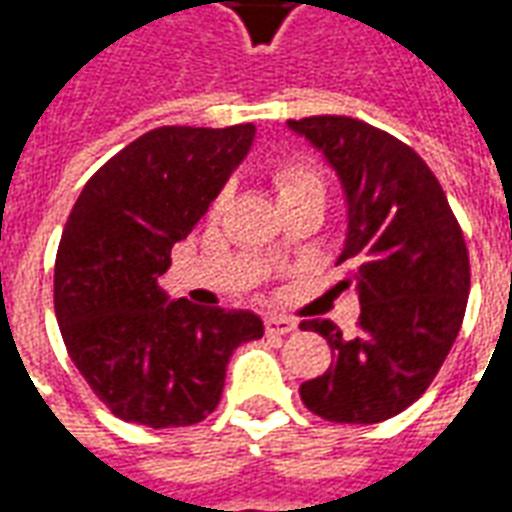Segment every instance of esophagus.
I'll list each match as a JSON object with an SVG mask.
<instances>
[{"label":"esophagus","mask_w":512,"mask_h":512,"mask_svg":"<svg viewBox=\"0 0 512 512\" xmlns=\"http://www.w3.org/2000/svg\"><path fill=\"white\" fill-rule=\"evenodd\" d=\"M296 332V321L288 318V315H266V334L271 337H282V334H290Z\"/></svg>","instance_id":"34e87169"}]
</instances>
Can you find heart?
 <instances>
[{
    "label": "heart",
    "mask_w": 512,
    "mask_h": 512,
    "mask_svg": "<svg viewBox=\"0 0 512 512\" xmlns=\"http://www.w3.org/2000/svg\"><path fill=\"white\" fill-rule=\"evenodd\" d=\"M271 183L277 191L279 202L290 200V197H299V194H321L326 191V180L323 172L310 161H301V158H285L277 161L271 167ZM224 205V194H219L213 200V211H219Z\"/></svg>",
    "instance_id": "heart-1"
}]
</instances>
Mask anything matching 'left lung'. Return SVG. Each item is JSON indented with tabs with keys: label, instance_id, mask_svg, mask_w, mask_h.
<instances>
[{
	"label": "left lung",
	"instance_id": "obj_1",
	"mask_svg": "<svg viewBox=\"0 0 512 512\" xmlns=\"http://www.w3.org/2000/svg\"><path fill=\"white\" fill-rule=\"evenodd\" d=\"M343 180L348 233L343 279L359 323L301 321L332 345V367L304 381V406L329 422L373 425L406 411L450 354L469 299V252L444 189L397 136L343 115L288 120Z\"/></svg>",
	"mask_w": 512,
	"mask_h": 512
}]
</instances>
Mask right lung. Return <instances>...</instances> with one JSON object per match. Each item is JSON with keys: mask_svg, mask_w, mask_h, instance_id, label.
<instances>
[{"mask_svg": "<svg viewBox=\"0 0 512 512\" xmlns=\"http://www.w3.org/2000/svg\"><path fill=\"white\" fill-rule=\"evenodd\" d=\"M255 139V126L147 131L87 180L62 230L54 312L95 397L145 428L194 425L219 406L255 312L167 301L158 277Z\"/></svg>", "mask_w": 512, "mask_h": 512, "instance_id": "1", "label": "right lung"}]
</instances>
